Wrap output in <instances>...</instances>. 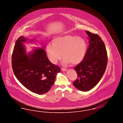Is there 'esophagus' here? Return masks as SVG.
<instances>
[{
    "label": "esophagus",
    "mask_w": 123,
    "mask_h": 123,
    "mask_svg": "<svg viewBox=\"0 0 123 123\" xmlns=\"http://www.w3.org/2000/svg\"><path fill=\"white\" fill-rule=\"evenodd\" d=\"M61 70L63 71H66L67 70L66 69H65V68H62L61 69Z\"/></svg>",
    "instance_id": "34e87169"
}]
</instances>
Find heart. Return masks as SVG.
<instances>
[{
	"instance_id": "b5f03b06",
	"label": "heart",
	"mask_w": 123,
	"mask_h": 123,
	"mask_svg": "<svg viewBox=\"0 0 123 123\" xmlns=\"http://www.w3.org/2000/svg\"><path fill=\"white\" fill-rule=\"evenodd\" d=\"M86 41L82 37L70 35H61L55 37L53 44L47 45L46 51L48 58L54 64L64 58L63 63L67 64L70 63L76 65L82 62L87 51Z\"/></svg>"
}]
</instances>
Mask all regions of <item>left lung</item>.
I'll return each instance as SVG.
<instances>
[{
  "label": "left lung",
  "mask_w": 123,
  "mask_h": 123,
  "mask_svg": "<svg viewBox=\"0 0 123 123\" xmlns=\"http://www.w3.org/2000/svg\"><path fill=\"white\" fill-rule=\"evenodd\" d=\"M89 46L86 56L75 67L77 78L74 86L82 91L94 87L104 75L107 63V55L104 42L99 35L86 31Z\"/></svg>",
  "instance_id": "obj_1"
}]
</instances>
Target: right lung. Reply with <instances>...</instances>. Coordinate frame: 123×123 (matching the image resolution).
I'll list each match as a JSON object with an SVG mask.
<instances>
[{
	"label": "right lung",
	"instance_id": "1",
	"mask_svg": "<svg viewBox=\"0 0 123 123\" xmlns=\"http://www.w3.org/2000/svg\"><path fill=\"white\" fill-rule=\"evenodd\" d=\"M27 41V38L21 36L16 42L12 55L13 72L18 80L30 91L45 94L53 86L60 69L50 62L42 48H35L27 54L24 45Z\"/></svg>",
	"mask_w": 123,
	"mask_h": 123
}]
</instances>
